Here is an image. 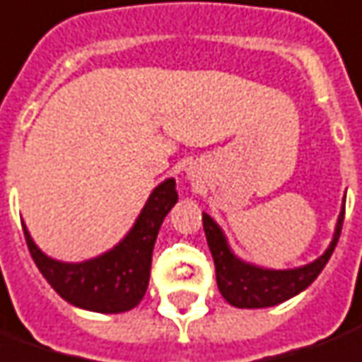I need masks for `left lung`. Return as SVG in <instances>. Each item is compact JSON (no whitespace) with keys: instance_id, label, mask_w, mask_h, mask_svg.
I'll return each instance as SVG.
<instances>
[{"instance_id":"1","label":"left lung","mask_w":362,"mask_h":362,"mask_svg":"<svg viewBox=\"0 0 362 362\" xmlns=\"http://www.w3.org/2000/svg\"><path fill=\"white\" fill-rule=\"evenodd\" d=\"M343 218H345V201L337 218L332 243L322 257H317L304 267L275 271V269L255 267L235 257L220 226L209 214L202 212V226L216 267L218 291L235 308H267L296 296L316 281V276L322 273L325 263L332 257L341 235Z\"/></svg>"}]
</instances>
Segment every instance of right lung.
<instances>
[{
	"instance_id": "obj_1",
	"label": "right lung",
	"mask_w": 362,
	"mask_h": 362,
	"mask_svg": "<svg viewBox=\"0 0 362 362\" xmlns=\"http://www.w3.org/2000/svg\"><path fill=\"white\" fill-rule=\"evenodd\" d=\"M177 202L175 179L153 189L127 238L99 257L83 263H62L45 255L23 226L38 271L64 300L78 308L119 314L140 304L150 283L152 251L163 218Z\"/></svg>"
}]
</instances>
